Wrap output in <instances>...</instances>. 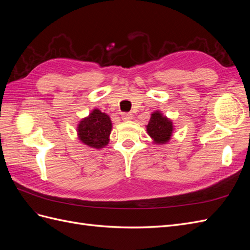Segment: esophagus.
Here are the masks:
<instances>
[{"label": "esophagus", "mask_w": 250, "mask_h": 250, "mask_svg": "<svg viewBox=\"0 0 250 250\" xmlns=\"http://www.w3.org/2000/svg\"><path fill=\"white\" fill-rule=\"evenodd\" d=\"M121 118H122L123 121H130L132 120V115L130 112H124L121 115Z\"/></svg>", "instance_id": "34e87169"}]
</instances>
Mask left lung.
<instances>
[{
    "label": "left lung",
    "mask_w": 250,
    "mask_h": 250,
    "mask_svg": "<svg viewBox=\"0 0 250 250\" xmlns=\"http://www.w3.org/2000/svg\"><path fill=\"white\" fill-rule=\"evenodd\" d=\"M146 130L153 144L163 145L172 139L174 133V125L172 120L163 115L161 110H155L151 113Z\"/></svg>",
    "instance_id": "1"
}]
</instances>
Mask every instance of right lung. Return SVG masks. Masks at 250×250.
<instances>
[{"label": "right lung", "instance_id": "1", "mask_svg": "<svg viewBox=\"0 0 250 250\" xmlns=\"http://www.w3.org/2000/svg\"><path fill=\"white\" fill-rule=\"evenodd\" d=\"M112 123L107 113L94 108L89 115L79 121L77 125L78 140L87 147L102 149L109 143Z\"/></svg>", "mask_w": 250, "mask_h": 250}]
</instances>
